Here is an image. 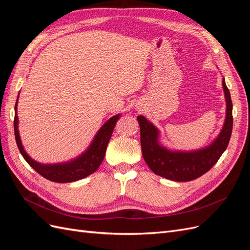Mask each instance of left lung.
Returning <instances> with one entry per match:
<instances>
[{
    "mask_svg": "<svg viewBox=\"0 0 250 250\" xmlns=\"http://www.w3.org/2000/svg\"><path fill=\"white\" fill-rule=\"evenodd\" d=\"M226 102L225 120L220 132L208 146L196 150H175L161 143V131L144 116H139L143 157L154 174L174 181H191L207 173L228 148L232 130V103L222 78Z\"/></svg>",
    "mask_w": 250,
    "mask_h": 250,
    "instance_id": "obj_1",
    "label": "left lung"
}]
</instances>
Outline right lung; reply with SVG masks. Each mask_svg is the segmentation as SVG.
I'll return each instance as SVG.
<instances>
[{"instance_id":"obj_1","label":"right lung","mask_w":250,"mask_h":250,"mask_svg":"<svg viewBox=\"0 0 250 250\" xmlns=\"http://www.w3.org/2000/svg\"><path fill=\"white\" fill-rule=\"evenodd\" d=\"M20 96V94H19ZM19 96L14 107V135L20 152L21 153L25 161L31 166V167L44 178H47L54 183H73L79 179L84 178L90 174H93L99 168L103 158L106 152L108 142L111 138L113 128L116 126L117 121L120 119L121 113L115 115L105 122L99 130L97 131L95 137L89 144V146L83 151L78 156L72 158V160L63 163L55 164H42L34 161L22 146L21 140L19 131V117H18V102Z\"/></svg>"}]
</instances>
